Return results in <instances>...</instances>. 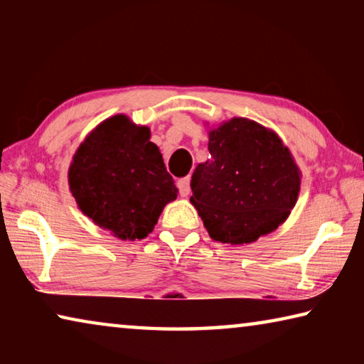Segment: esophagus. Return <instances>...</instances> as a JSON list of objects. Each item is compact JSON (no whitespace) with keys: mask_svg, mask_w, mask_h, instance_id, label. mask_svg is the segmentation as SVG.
I'll list each match as a JSON object with an SVG mask.
<instances>
[{"mask_svg":"<svg viewBox=\"0 0 364 364\" xmlns=\"http://www.w3.org/2000/svg\"><path fill=\"white\" fill-rule=\"evenodd\" d=\"M178 188H180V194L183 197H188L191 194V178H181V180L178 181Z\"/></svg>","mask_w":364,"mask_h":364,"instance_id":"esophagus-1","label":"esophagus"}]
</instances>
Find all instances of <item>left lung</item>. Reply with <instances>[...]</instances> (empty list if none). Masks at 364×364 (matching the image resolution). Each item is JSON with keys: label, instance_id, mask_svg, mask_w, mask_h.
<instances>
[{"label": "left lung", "instance_id": "left-lung-1", "mask_svg": "<svg viewBox=\"0 0 364 364\" xmlns=\"http://www.w3.org/2000/svg\"><path fill=\"white\" fill-rule=\"evenodd\" d=\"M208 152L191 178V202L212 239L254 242L289 217L300 171L278 134L234 117L208 134Z\"/></svg>", "mask_w": 364, "mask_h": 364}]
</instances>
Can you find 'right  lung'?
<instances>
[{"mask_svg":"<svg viewBox=\"0 0 364 364\" xmlns=\"http://www.w3.org/2000/svg\"><path fill=\"white\" fill-rule=\"evenodd\" d=\"M147 127L125 115L102 122L73 156L72 196L86 217L115 237L144 239L178 188Z\"/></svg>","mask_w":364,"mask_h":364,"instance_id":"1","label":"right lung"}]
</instances>
